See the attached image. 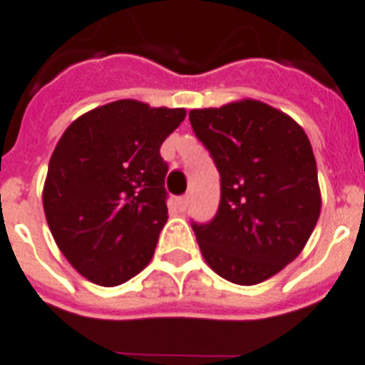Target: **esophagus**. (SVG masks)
<instances>
[{
  "instance_id": "1",
  "label": "esophagus",
  "mask_w": 365,
  "mask_h": 365,
  "mask_svg": "<svg viewBox=\"0 0 365 365\" xmlns=\"http://www.w3.org/2000/svg\"><path fill=\"white\" fill-rule=\"evenodd\" d=\"M189 200H191V197H189V195H183V197L178 200V206H180V210H187Z\"/></svg>"
}]
</instances>
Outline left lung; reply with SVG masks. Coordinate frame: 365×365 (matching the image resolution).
<instances>
[{"mask_svg":"<svg viewBox=\"0 0 365 365\" xmlns=\"http://www.w3.org/2000/svg\"><path fill=\"white\" fill-rule=\"evenodd\" d=\"M220 174V204L192 222L200 252L225 280L254 286L302 252L321 213L308 137L286 113L258 100L189 111Z\"/></svg>","mask_w":365,"mask_h":365,"instance_id":"obj_1","label":"left lung"}]
</instances>
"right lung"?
Returning a JSON list of instances; mask_svg holds the SVG:
<instances>
[{"mask_svg":"<svg viewBox=\"0 0 365 365\" xmlns=\"http://www.w3.org/2000/svg\"><path fill=\"white\" fill-rule=\"evenodd\" d=\"M185 109L116 100L85 113L59 139L42 204L64 258L98 286H120L146 267L168 219L159 148Z\"/></svg>","mask_w":365,"mask_h":365,"instance_id":"1","label":"right lung"}]
</instances>
